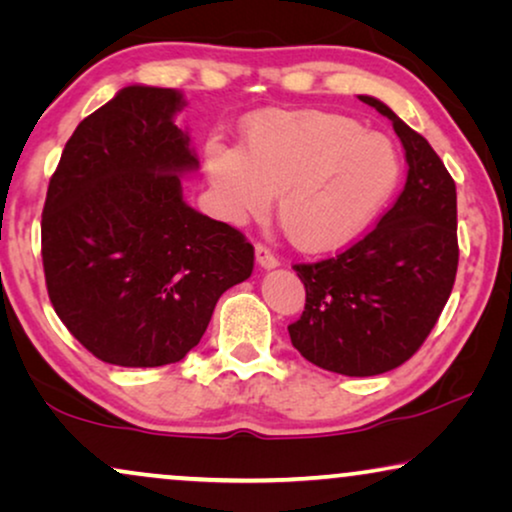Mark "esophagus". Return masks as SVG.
<instances>
[{"label":"esophagus","mask_w":512,"mask_h":512,"mask_svg":"<svg viewBox=\"0 0 512 512\" xmlns=\"http://www.w3.org/2000/svg\"><path fill=\"white\" fill-rule=\"evenodd\" d=\"M256 263L261 265V268L270 270V268H277L279 258H277L275 254H272L270 247H265L263 242H258V244H256Z\"/></svg>","instance_id":"esophagus-1"}]
</instances>
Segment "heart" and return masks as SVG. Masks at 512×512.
I'll use <instances>...</instances> for the list:
<instances>
[{
	"instance_id": "1",
	"label": "heart",
	"mask_w": 512,
	"mask_h": 512,
	"mask_svg": "<svg viewBox=\"0 0 512 512\" xmlns=\"http://www.w3.org/2000/svg\"><path fill=\"white\" fill-rule=\"evenodd\" d=\"M205 167L233 221L258 216L277 193V219L303 251H333L382 212L401 158L389 137L328 111H265L244 128L242 146L212 139Z\"/></svg>"
}]
</instances>
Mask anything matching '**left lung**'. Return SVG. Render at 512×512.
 Segmentation results:
<instances>
[{
  "label": "left lung",
  "instance_id": "obj_1",
  "mask_svg": "<svg viewBox=\"0 0 512 512\" xmlns=\"http://www.w3.org/2000/svg\"><path fill=\"white\" fill-rule=\"evenodd\" d=\"M394 125L408 181L377 226L333 258L296 263L305 310L289 326L314 366L349 377L410 359L443 312L459 265L457 186L426 139L387 104L359 95Z\"/></svg>",
  "mask_w": 512,
  "mask_h": 512
}]
</instances>
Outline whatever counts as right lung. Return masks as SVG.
<instances>
[{
    "instance_id": "add662e5",
    "label": "right lung",
    "mask_w": 512,
    "mask_h": 512,
    "mask_svg": "<svg viewBox=\"0 0 512 512\" xmlns=\"http://www.w3.org/2000/svg\"><path fill=\"white\" fill-rule=\"evenodd\" d=\"M181 95L128 86L83 118L41 214L53 310L104 363H177L205 335L216 300L254 270L240 230L195 212L181 172L198 158L174 125Z\"/></svg>"
}]
</instances>
